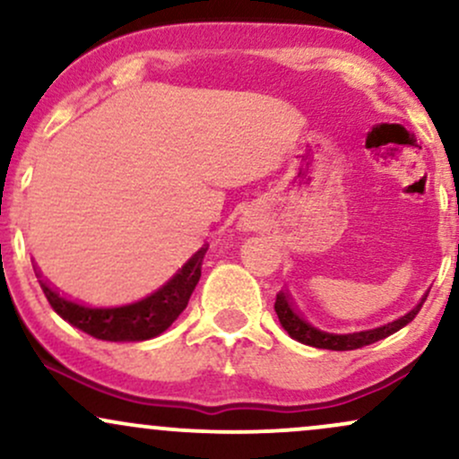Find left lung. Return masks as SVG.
<instances>
[{"label": "left lung", "mask_w": 459, "mask_h": 459, "mask_svg": "<svg viewBox=\"0 0 459 459\" xmlns=\"http://www.w3.org/2000/svg\"><path fill=\"white\" fill-rule=\"evenodd\" d=\"M429 293V291H428ZM428 293L420 298V302L405 313L403 317L391 321V324L380 325V328L373 330H365V332H351V334H332V332H324L317 330L315 325H310L302 315L298 313L296 307H293L291 298H289L287 291H278L276 296V304H273V310H276L278 319H281L282 328L289 332L291 339L299 341V343L310 345V347H319V350H332V351H350V350H358V347H365L376 343V341L386 339L391 336L393 332L402 330L403 325H408L416 315H419L420 307L428 299Z\"/></svg>", "instance_id": "left-lung-1"}]
</instances>
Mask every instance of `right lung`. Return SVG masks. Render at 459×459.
<instances>
[{
  "label": "right lung",
  "mask_w": 459,
  "mask_h": 459,
  "mask_svg": "<svg viewBox=\"0 0 459 459\" xmlns=\"http://www.w3.org/2000/svg\"><path fill=\"white\" fill-rule=\"evenodd\" d=\"M207 247L209 244L200 247L196 255L163 287L152 291L151 296L138 299V302L125 304V307H86L75 299L62 298L51 284L40 281V273L39 282L45 298L49 299L51 308L68 324L94 336V339L114 341V343L149 341L170 328L172 321L186 310L189 296L200 281V265H203Z\"/></svg>",
  "instance_id": "right-lung-1"
}]
</instances>
